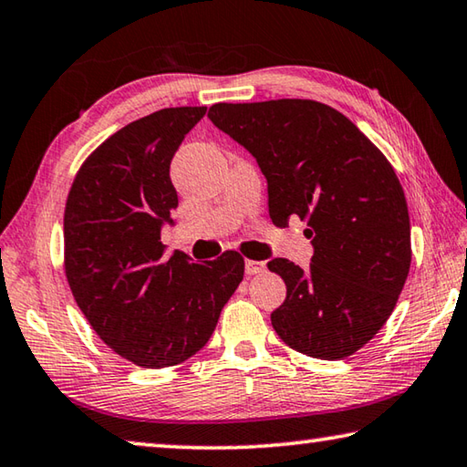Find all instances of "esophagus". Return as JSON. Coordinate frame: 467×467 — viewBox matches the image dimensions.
<instances>
[{
    "label": "esophagus",
    "instance_id": "34e87169",
    "mask_svg": "<svg viewBox=\"0 0 467 467\" xmlns=\"http://www.w3.org/2000/svg\"><path fill=\"white\" fill-rule=\"evenodd\" d=\"M264 270H265V262H255V259H247V262H244V272L249 275L262 274Z\"/></svg>",
    "mask_w": 467,
    "mask_h": 467
}]
</instances>
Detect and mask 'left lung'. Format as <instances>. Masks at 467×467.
Segmentation results:
<instances>
[{
  "mask_svg": "<svg viewBox=\"0 0 467 467\" xmlns=\"http://www.w3.org/2000/svg\"><path fill=\"white\" fill-rule=\"evenodd\" d=\"M210 121L255 156L275 226L306 220L311 265L275 257L286 300L272 313L284 344L337 360L389 319L412 244L404 189L389 161L346 115L317 100L218 102Z\"/></svg>",
  "mask_w": 467,
  "mask_h": 467,
  "instance_id": "left-lung-1",
  "label": "left lung"
}]
</instances>
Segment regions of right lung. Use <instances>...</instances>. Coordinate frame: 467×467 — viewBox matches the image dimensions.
I'll list each match as a JSON object with an SVG mask.
<instances>
[{"label":"right lung","mask_w":467,"mask_h":467,"mask_svg":"<svg viewBox=\"0 0 467 467\" xmlns=\"http://www.w3.org/2000/svg\"><path fill=\"white\" fill-rule=\"evenodd\" d=\"M205 107L161 109L125 125L78 171L63 216V264L78 306L110 350L144 368L175 367L214 334L244 274L226 251L167 259L161 228L179 197L171 161Z\"/></svg>","instance_id":"obj_1"}]
</instances>
